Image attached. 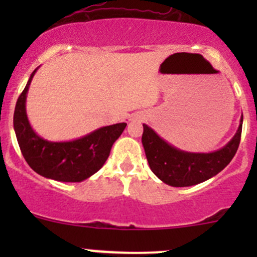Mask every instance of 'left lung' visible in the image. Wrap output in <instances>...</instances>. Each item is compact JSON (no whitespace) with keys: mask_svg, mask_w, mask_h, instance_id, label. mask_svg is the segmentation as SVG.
I'll use <instances>...</instances> for the list:
<instances>
[{"mask_svg":"<svg viewBox=\"0 0 257 257\" xmlns=\"http://www.w3.org/2000/svg\"><path fill=\"white\" fill-rule=\"evenodd\" d=\"M143 143L152 172L170 186H191L219 174L234 158L242 131V115L236 133L221 149L211 153L184 152L160 138L150 126L143 124Z\"/></svg>","mask_w":257,"mask_h":257,"instance_id":"obj_1","label":"left lung"}]
</instances>
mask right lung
<instances>
[{
	"mask_svg": "<svg viewBox=\"0 0 257 257\" xmlns=\"http://www.w3.org/2000/svg\"><path fill=\"white\" fill-rule=\"evenodd\" d=\"M18 97L14 114V128L18 145L27 164L42 177L64 183H79L98 172L109 157L114 142L126 123L102 126L71 142H49L36 133L26 112V98L33 76Z\"/></svg>",
	"mask_w": 257,
	"mask_h": 257,
	"instance_id": "1",
	"label": "right lung"
}]
</instances>
